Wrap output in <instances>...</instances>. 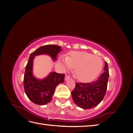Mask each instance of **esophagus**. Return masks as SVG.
I'll return each mask as SVG.
<instances>
[{
  "label": "esophagus",
  "instance_id": "obj_1",
  "mask_svg": "<svg viewBox=\"0 0 133 133\" xmlns=\"http://www.w3.org/2000/svg\"><path fill=\"white\" fill-rule=\"evenodd\" d=\"M70 79V76L68 75H65V80H68Z\"/></svg>",
  "mask_w": 133,
  "mask_h": 133
}]
</instances>
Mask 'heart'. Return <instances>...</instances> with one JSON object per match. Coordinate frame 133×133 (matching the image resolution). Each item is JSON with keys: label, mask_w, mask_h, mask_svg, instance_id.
Returning a JSON list of instances; mask_svg holds the SVG:
<instances>
[{"label": "heart", "mask_w": 133, "mask_h": 133, "mask_svg": "<svg viewBox=\"0 0 133 133\" xmlns=\"http://www.w3.org/2000/svg\"><path fill=\"white\" fill-rule=\"evenodd\" d=\"M61 61L65 69L74 68V75L81 82L94 79L102 71L103 63L101 58L86 51H73Z\"/></svg>", "instance_id": "1"}]
</instances>
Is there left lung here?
<instances>
[{
	"instance_id": "obj_1",
	"label": "left lung",
	"mask_w": 133,
	"mask_h": 133,
	"mask_svg": "<svg viewBox=\"0 0 133 133\" xmlns=\"http://www.w3.org/2000/svg\"><path fill=\"white\" fill-rule=\"evenodd\" d=\"M104 73L95 81L90 83H76L71 96L76 105L84 109L98 105L105 95L109 78L108 63L105 62Z\"/></svg>"
}]
</instances>
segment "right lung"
I'll return each mask as SVG.
<instances>
[{"label":"right lung","mask_w":133,"mask_h":133,"mask_svg":"<svg viewBox=\"0 0 133 133\" xmlns=\"http://www.w3.org/2000/svg\"><path fill=\"white\" fill-rule=\"evenodd\" d=\"M60 51H62L61 46L48 45L39 48L30 55L25 68L23 83L26 95L34 104L43 105L49 103L53 98L56 87L64 82L65 77L64 74L51 72L44 79H38L35 78L32 73L35 56L47 54L55 61Z\"/></svg>","instance_id":"1"}]
</instances>
